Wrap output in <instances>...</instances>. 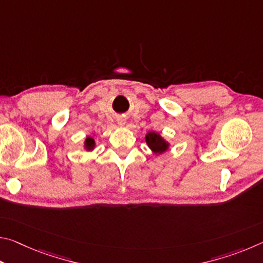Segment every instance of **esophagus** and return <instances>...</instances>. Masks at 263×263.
Instances as JSON below:
<instances>
[{"label":"esophagus","mask_w":263,"mask_h":263,"mask_svg":"<svg viewBox=\"0 0 263 263\" xmlns=\"http://www.w3.org/2000/svg\"><path fill=\"white\" fill-rule=\"evenodd\" d=\"M118 123H119V125H124V124H125V122L124 121H119Z\"/></svg>","instance_id":"obj_1"}]
</instances>
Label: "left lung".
<instances>
[{
    "label": "left lung",
    "mask_w": 263,
    "mask_h": 263,
    "mask_svg": "<svg viewBox=\"0 0 263 263\" xmlns=\"http://www.w3.org/2000/svg\"><path fill=\"white\" fill-rule=\"evenodd\" d=\"M146 142H147L149 148L155 153H162L168 148L167 142L155 132H149L146 135Z\"/></svg>",
    "instance_id": "1"
}]
</instances>
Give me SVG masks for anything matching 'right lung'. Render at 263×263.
<instances>
[{"label": "right lung", "mask_w": 263, "mask_h": 263, "mask_svg": "<svg viewBox=\"0 0 263 263\" xmlns=\"http://www.w3.org/2000/svg\"><path fill=\"white\" fill-rule=\"evenodd\" d=\"M84 146H86L87 149H92V148H94V146H95L94 139H92V138H90V137H88L87 139H86V142H84Z\"/></svg>", "instance_id": "add662e5"}]
</instances>
